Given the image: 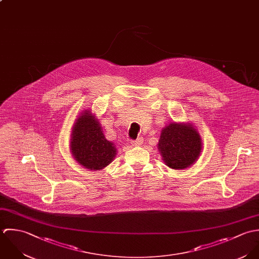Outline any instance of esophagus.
I'll list each match as a JSON object with an SVG mask.
<instances>
[{"mask_svg":"<svg viewBox=\"0 0 259 259\" xmlns=\"http://www.w3.org/2000/svg\"><path fill=\"white\" fill-rule=\"evenodd\" d=\"M142 143H143V139H142V138H138V139H136V140L132 141V145H133V146H135V147L141 146V145H142Z\"/></svg>","mask_w":259,"mask_h":259,"instance_id":"34e87169","label":"esophagus"}]
</instances>
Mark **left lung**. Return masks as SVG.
I'll list each match as a JSON object with an SVG mask.
<instances>
[{"mask_svg":"<svg viewBox=\"0 0 259 259\" xmlns=\"http://www.w3.org/2000/svg\"><path fill=\"white\" fill-rule=\"evenodd\" d=\"M157 148L165 165L182 170L198 160L202 151V140L192 123L171 122L162 128Z\"/></svg>","mask_w":259,"mask_h":259,"instance_id":"left-lung-1","label":"left lung"}]
</instances>
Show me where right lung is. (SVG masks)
Instances as JSON below:
<instances>
[{
  "instance_id": "obj_1",
  "label": "right lung",
  "mask_w": 259,
  "mask_h": 259,
  "mask_svg": "<svg viewBox=\"0 0 259 259\" xmlns=\"http://www.w3.org/2000/svg\"><path fill=\"white\" fill-rule=\"evenodd\" d=\"M70 152L79 165L92 171L102 170L117 155L115 143L105 138L101 124L91 109L83 110L73 124Z\"/></svg>"
}]
</instances>
